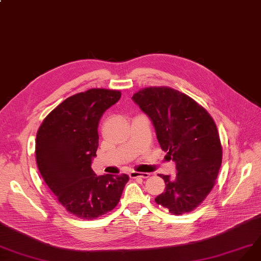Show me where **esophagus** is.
Returning a JSON list of instances; mask_svg holds the SVG:
<instances>
[{
  "instance_id": "34e87169",
  "label": "esophagus",
  "mask_w": 261,
  "mask_h": 261,
  "mask_svg": "<svg viewBox=\"0 0 261 261\" xmlns=\"http://www.w3.org/2000/svg\"><path fill=\"white\" fill-rule=\"evenodd\" d=\"M149 173L146 172H137V171H131L129 173L130 178H138V177H142V178H147L149 177Z\"/></svg>"
}]
</instances>
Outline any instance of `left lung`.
<instances>
[{
  "label": "left lung",
  "mask_w": 261,
  "mask_h": 261,
  "mask_svg": "<svg viewBox=\"0 0 261 261\" xmlns=\"http://www.w3.org/2000/svg\"><path fill=\"white\" fill-rule=\"evenodd\" d=\"M132 99L155 125L160 148L175 161L176 177L159 175L166 191L156 203L172 215L197 208L213 189L223 159L216 123L208 112L187 94L170 87H147Z\"/></svg>",
  "instance_id": "obj_1"
}]
</instances>
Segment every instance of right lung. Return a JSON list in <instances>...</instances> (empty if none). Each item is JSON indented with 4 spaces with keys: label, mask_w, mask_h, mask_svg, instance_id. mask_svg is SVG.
<instances>
[{
    "label": "right lung",
    "mask_w": 261,
    "mask_h": 261,
    "mask_svg": "<svg viewBox=\"0 0 261 261\" xmlns=\"http://www.w3.org/2000/svg\"><path fill=\"white\" fill-rule=\"evenodd\" d=\"M119 90L93 88L65 99L36 133L38 171L58 202L81 219H95L118 204L127 174L96 176L91 160L99 146L103 113L118 102Z\"/></svg>",
    "instance_id": "add662e5"
}]
</instances>
